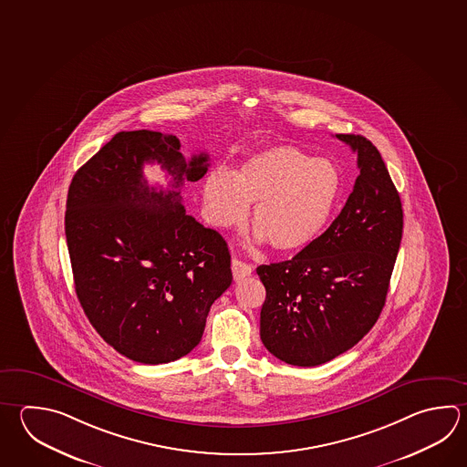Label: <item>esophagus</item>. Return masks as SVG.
<instances>
[{
	"mask_svg": "<svg viewBox=\"0 0 467 467\" xmlns=\"http://www.w3.org/2000/svg\"><path fill=\"white\" fill-rule=\"evenodd\" d=\"M231 269H233L234 281H241V279H244V277L253 274V265H247V263L241 261V259H233Z\"/></svg>",
	"mask_w": 467,
	"mask_h": 467,
	"instance_id": "1",
	"label": "esophagus"
}]
</instances>
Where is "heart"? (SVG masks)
<instances>
[{
	"mask_svg": "<svg viewBox=\"0 0 467 467\" xmlns=\"http://www.w3.org/2000/svg\"><path fill=\"white\" fill-rule=\"evenodd\" d=\"M338 170L327 160L277 145L259 150L231 173L213 170L202 182V202L213 226L229 228L246 220L257 241L282 251H300L326 231L340 194Z\"/></svg>",
	"mask_w": 467,
	"mask_h": 467,
	"instance_id": "obj_1",
	"label": "heart"
}]
</instances>
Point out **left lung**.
Segmentation results:
<instances>
[{
  "mask_svg": "<svg viewBox=\"0 0 467 467\" xmlns=\"http://www.w3.org/2000/svg\"><path fill=\"white\" fill-rule=\"evenodd\" d=\"M357 151L360 175L344 210L289 261L259 265L265 287L261 340L275 358L317 367L358 344L387 300L403 234V208L377 147L337 133Z\"/></svg>",
  "mask_w": 467,
  "mask_h": 467,
  "instance_id": "8db88e82",
  "label": "left lung"
}]
</instances>
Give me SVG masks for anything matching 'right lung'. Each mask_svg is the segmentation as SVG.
Wrapping results in <instances>:
<instances>
[{"label":"right lung","mask_w":467,"mask_h":467,"mask_svg":"<svg viewBox=\"0 0 467 467\" xmlns=\"http://www.w3.org/2000/svg\"><path fill=\"white\" fill-rule=\"evenodd\" d=\"M175 135L133 130L107 141L72 178L66 239L80 306L98 334L145 365L178 360L202 340L213 302L233 281L228 244L186 214L180 188L208 171ZM157 161L171 191L142 178Z\"/></svg>","instance_id":"obj_1"}]
</instances>
